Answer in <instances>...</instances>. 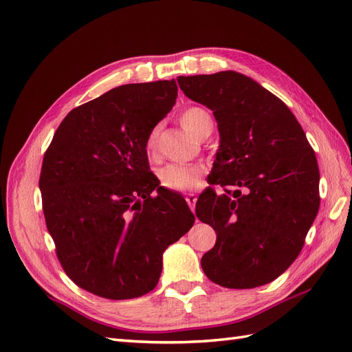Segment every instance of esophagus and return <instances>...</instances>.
<instances>
[{
    "label": "esophagus",
    "mask_w": 352,
    "mask_h": 352,
    "mask_svg": "<svg viewBox=\"0 0 352 352\" xmlns=\"http://www.w3.org/2000/svg\"><path fill=\"white\" fill-rule=\"evenodd\" d=\"M186 202L190 208V211L195 212V204H197V195L195 194H186Z\"/></svg>",
    "instance_id": "obj_1"
}]
</instances>
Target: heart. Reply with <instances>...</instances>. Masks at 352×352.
<instances>
[{"instance_id": "b5f03b06", "label": "heart", "mask_w": 352, "mask_h": 352, "mask_svg": "<svg viewBox=\"0 0 352 352\" xmlns=\"http://www.w3.org/2000/svg\"><path fill=\"white\" fill-rule=\"evenodd\" d=\"M211 122L210 114L201 107H189L180 114V124L190 135L198 136L201 127L204 123ZM158 126H154L146 136L145 148L148 153H154L157 146ZM202 168L199 166H182V164H168L158 172V179L162 186L168 190H177V192H186V190L195 189L202 180Z\"/></svg>"}]
</instances>
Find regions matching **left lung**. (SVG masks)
I'll return each instance as SVG.
<instances>
[{"instance_id": "8db88e82", "label": "left lung", "mask_w": 352, "mask_h": 352, "mask_svg": "<svg viewBox=\"0 0 352 352\" xmlns=\"http://www.w3.org/2000/svg\"><path fill=\"white\" fill-rule=\"evenodd\" d=\"M188 98L217 120L220 146L197 217L216 230L202 255L207 278L230 289L270 283L300 255L317 216L318 166L287 105L236 72L179 76Z\"/></svg>"}]
</instances>
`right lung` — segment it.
Masks as SVG:
<instances>
[{
    "mask_svg": "<svg viewBox=\"0 0 352 352\" xmlns=\"http://www.w3.org/2000/svg\"><path fill=\"white\" fill-rule=\"evenodd\" d=\"M176 97L175 79L122 85L73 109L45 151L47 229L63 270L94 295L131 300L153 291L163 252L194 225L182 195L158 186L145 148Z\"/></svg>",
    "mask_w": 352,
    "mask_h": 352,
    "instance_id": "1",
    "label": "right lung"
}]
</instances>
